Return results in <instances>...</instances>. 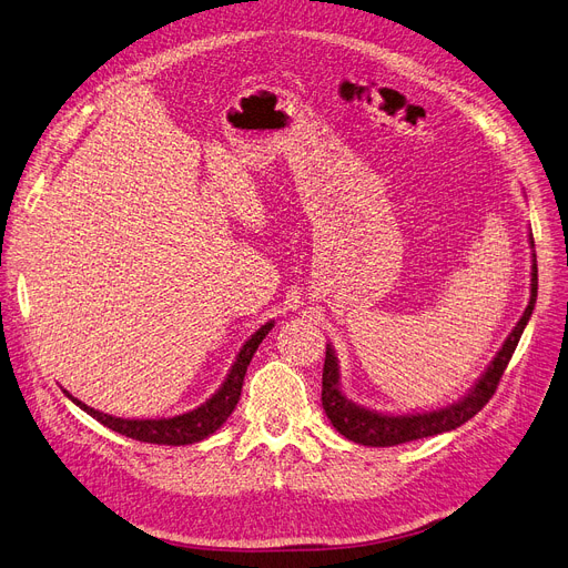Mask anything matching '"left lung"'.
<instances>
[{
    "label": "left lung",
    "mask_w": 568,
    "mask_h": 568,
    "mask_svg": "<svg viewBox=\"0 0 568 568\" xmlns=\"http://www.w3.org/2000/svg\"><path fill=\"white\" fill-rule=\"evenodd\" d=\"M536 292H538V268H536V255H534L531 297L520 317V323H517L515 329L508 334V338L501 345V351L497 353L495 359H491L487 372L480 376V381L474 385V389L468 392L462 402L446 406V408L432 410V413L383 415V413L359 408L351 399H345L343 392L338 389V362L334 357V351L327 345L325 366H323V408L332 420L334 429L338 434H343L345 438L362 443V446L389 448V446H399V443H408V440L427 438L434 434L457 429L466 420H471V417L478 410H483V406L491 399V394L497 392V385H499L506 366L517 348V341H520V336L529 323V317H531V311L536 304Z\"/></svg>",
    "instance_id": "left-lung-1"
}]
</instances>
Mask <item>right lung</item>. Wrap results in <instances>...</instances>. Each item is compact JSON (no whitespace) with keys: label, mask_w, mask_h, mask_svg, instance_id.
Instances as JSON below:
<instances>
[{"label":"right lung","mask_w":568,"mask_h":568,"mask_svg":"<svg viewBox=\"0 0 568 568\" xmlns=\"http://www.w3.org/2000/svg\"><path fill=\"white\" fill-rule=\"evenodd\" d=\"M271 327H274V323L262 325L248 341H245L241 353L236 355L234 366L230 368V376L225 378L223 387H220L206 404H202L200 408H194L190 413L176 415V417H164V420H125V417H113V415H106V413H100V410L85 406L83 402L73 399L67 389H62V392L73 404L81 406L88 415H92L97 423H102L104 427H109L122 436H130L134 440H143V443H158V446H187V443L202 440V438L211 436L217 427L225 425V420L239 404L245 368H248L255 351L260 348L262 338L271 332Z\"/></svg>","instance_id":"add662e5"}]
</instances>
